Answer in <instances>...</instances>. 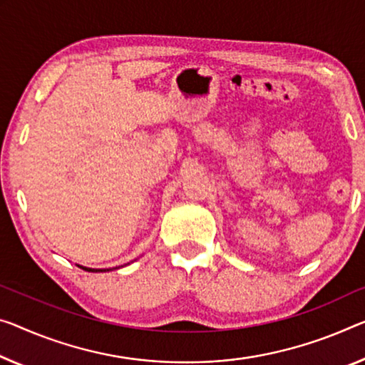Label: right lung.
Wrapping results in <instances>:
<instances>
[{
  "mask_svg": "<svg viewBox=\"0 0 365 365\" xmlns=\"http://www.w3.org/2000/svg\"><path fill=\"white\" fill-rule=\"evenodd\" d=\"M81 269H85V271H88V272H106V269H91V267H83V266H80ZM109 271V269H108Z\"/></svg>",
  "mask_w": 365,
  "mask_h": 365,
  "instance_id": "right-lung-1",
  "label": "right lung"
}]
</instances>
